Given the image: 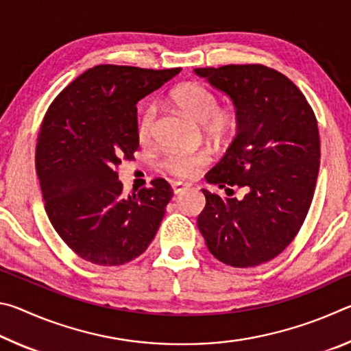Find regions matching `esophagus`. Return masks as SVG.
<instances>
[{"mask_svg":"<svg viewBox=\"0 0 351 351\" xmlns=\"http://www.w3.org/2000/svg\"><path fill=\"white\" fill-rule=\"evenodd\" d=\"M171 187H173V192L178 195V193L184 192V190H187L190 186H189V184H186V182L175 181V182H171Z\"/></svg>","mask_w":351,"mask_h":351,"instance_id":"esophagus-1","label":"esophagus"}]
</instances>
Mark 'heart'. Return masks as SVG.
<instances>
[{"mask_svg":"<svg viewBox=\"0 0 351 351\" xmlns=\"http://www.w3.org/2000/svg\"><path fill=\"white\" fill-rule=\"evenodd\" d=\"M171 99L192 121L203 125L206 133L221 134L234 127L235 119L232 112L219 110L217 94L203 83H184L173 91ZM154 116H156V111L153 105H147L142 108L138 119V136L142 142L152 138ZM209 158L206 153L170 152L164 159V167L171 175L187 178L193 175L199 167H203Z\"/></svg>","mask_w":351,"mask_h":351,"instance_id":"heart-1","label":"heart"}]
</instances>
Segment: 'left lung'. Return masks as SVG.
Instances as JSON below:
<instances>
[{"mask_svg": "<svg viewBox=\"0 0 351 351\" xmlns=\"http://www.w3.org/2000/svg\"><path fill=\"white\" fill-rule=\"evenodd\" d=\"M232 100L237 134L206 175L226 193L243 187L241 199L203 189L198 229L213 257L251 268L277 257L299 232L310 210L320 164L319 128L302 91L263 64L197 68Z\"/></svg>", "mask_w": 351, "mask_h": 351, "instance_id": "8db88e82", "label": "left lung"}]
</instances>
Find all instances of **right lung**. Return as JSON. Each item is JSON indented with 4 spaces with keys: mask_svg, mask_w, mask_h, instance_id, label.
I'll return each mask as SVG.
<instances>
[{
    "mask_svg": "<svg viewBox=\"0 0 351 351\" xmlns=\"http://www.w3.org/2000/svg\"><path fill=\"white\" fill-rule=\"evenodd\" d=\"M99 64L69 83L40 127L35 167L45 209L60 239L83 260L119 266L156 235L170 184L123 195L117 165L139 148L136 104L180 73Z\"/></svg>",
    "mask_w": 351,
    "mask_h": 351,
    "instance_id": "1",
    "label": "right lung"
}]
</instances>
